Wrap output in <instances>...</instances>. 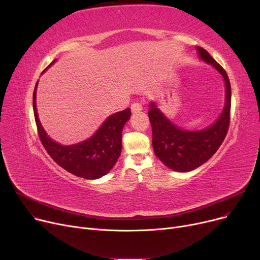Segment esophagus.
Segmentation results:
<instances>
[{
  "instance_id": "1",
  "label": "esophagus",
  "mask_w": 260,
  "mask_h": 260,
  "mask_svg": "<svg viewBox=\"0 0 260 260\" xmlns=\"http://www.w3.org/2000/svg\"><path fill=\"white\" fill-rule=\"evenodd\" d=\"M131 109H132V113L133 114H136V113L142 112L143 111V107L139 103H133L132 106H131Z\"/></svg>"
}]
</instances>
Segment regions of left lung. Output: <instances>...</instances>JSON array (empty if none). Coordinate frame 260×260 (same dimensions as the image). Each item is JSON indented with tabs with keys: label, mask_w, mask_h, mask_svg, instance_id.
I'll return each instance as SVG.
<instances>
[{
	"label": "left lung",
	"mask_w": 260,
	"mask_h": 260,
	"mask_svg": "<svg viewBox=\"0 0 260 260\" xmlns=\"http://www.w3.org/2000/svg\"><path fill=\"white\" fill-rule=\"evenodd\" d=\"M196 50L198 58L212 65L224 81V106L213 124L202 129H184L169 119L158 103L152 101L148 105L154 152L166 167L180 173L194 171L206 163L223 142L230 124L231 84L228 75L206 49L196 46Z\"/></svg>",
	"instance_id": "left-lung-1"
}]
</instances>
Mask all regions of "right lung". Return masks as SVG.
<instances>
[{
    "label": "right lung",
    "mask_w": 260,
    "mask_h": 260,
    "mask_svg": "<svg viewBox=\"0 0 260 260\" xmlns=\"http://www.w3.org/2000/svg\"><path fill=\"white\" fill-rule=\"evenodd\" d=\"M56 61L57 59H54L48 67L56 63ZM38 83L39 80L35 86L32 97L34 114L40 140L49 156L61 168L81 178L99 179L106 175L114 168L120 157L122 131L131 118V109L127 108L108 116L88 139L76 144L64 145L51 139L41 124L37 109Z\"/></svg>",
    "instance_id": "obj_1"
}]
</instances>
